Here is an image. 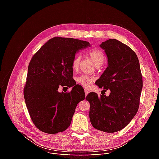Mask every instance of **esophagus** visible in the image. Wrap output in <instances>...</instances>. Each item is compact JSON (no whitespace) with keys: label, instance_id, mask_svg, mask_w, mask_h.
<instances>
[{"label":"esophagus","instance_id":"obj_1","mask_svg":"<svg viewBox=\"0 0 159 159\" xmlns=\"http://www.w3.org/2000/svg\"><path fill=\"white\" fill-rule=\"evenodd\" d=\"M88 93H89V91H88V90H86V89H85V96H87Z\"/></svg>","mask_w":159,"mask_h":159}]
</instances>
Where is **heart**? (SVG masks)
<instances>
[{"label":"heart","mask_w":159,"mask_h":159,"mask_svg":"<svg viewBox=\"0 0 159 159\" xmlns=\"http://www.w3.org/2000/svg\"><path fill=\"white\" fill-rule=\"evenodd\" d=\"M88 55L93 60L95 66H102L105 60V56L103 53L98 49H93L88 52ZM81 61V56L80 54H76L71 62V68L74 70H78ZM93 80L92 77L82 74L77 78V82L85 88H89L91 85V83Z\"/></svg>","instance_id":"b5f03b06"}]
</instances>
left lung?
Returning <instances> with one entry per match:
<instances>
[{
  "mask_svg": "<svg viewBox=\"0 0 159 159\" xmlns=\"http://www.w3.org/2000/svg\"><path fill=\"white\" fill-rule=\"evenodd\" d=\"M107 58L105 69L95 84L109 96L89 93L85 99L90 103L89 119L96 129L114 133L125 127L139 109L143 79L140 64L134 52L126 44L109 39L99 46Z\"/></svg>",
  "mask_w": 159,
  "mask_h": 159,
  "instance_id": "left-lung-1",
  "label": "left lung"
}]
</instances>
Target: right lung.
<instances>
[{"mask_svg": "<svg viewBox=\"0 0 159 159\" xmlns=\"http://www.w3.org/2000/svg\"><path fill=\"white\" fill-rule=\"evenodd\" d=\"M88 42L69 38L49 40L33 56L28 68L24 97L35 126L56 134L70 125L77 105L85 99L84 88L73 79L71 62ZM60 86L72 87L70 93H59Z\"/></svg>", "mask_w": 159, "mask_h": 159, "instance_id": "obj_1", "label": "right lung"}]
</instances>
